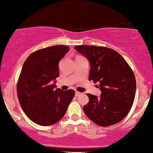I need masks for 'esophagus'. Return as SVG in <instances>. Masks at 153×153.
<instances>
[{
	"instance_id": "esophagus-1",
	"label": "esophagus",
	"mask_w": 153,
	"mask_h": 153,
	"mask_svg": "<svg viewBox=\"0 0 153 153\" xmlns=\"http://www.w3.org/2000/svg\"><path fill=\"white\" fill-rule=\"evenodd\" d=\"M81 94V93L78 92V91H75V96H78Z\"/></svg>"
}]
</instances>
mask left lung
<instances>
[{
  "label": "left lung",
  "mask_w": 153,
  "mask_h": 153,
  "mask_svg": "<svg viewBox=\"0 0 153 153\" xmlns=\"http://www.w3.org/2000/svg\"><path fill=\"white\" fill-rule=\"evenodd\" d=\"M74 48L89 60V80L99 82L101 96L88 94L83 106L95 124L108 127L121 122L130 111L135 97L136 80L132 70L117 51L105 47L77 45Z\"/></svg>",
  "instance_id": "8db88e82"
}]
</instances>
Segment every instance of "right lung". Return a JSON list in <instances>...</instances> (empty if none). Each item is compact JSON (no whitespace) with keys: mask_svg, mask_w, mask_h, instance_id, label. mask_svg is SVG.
Listing matches in <instances>:
<instances>
[{"mask_svg":"<svg viewBox=\"0 0 153 153\" xmlns=\"http://www.w3.org/2000/svg\"><path fill=\"white\" fill-rule=\"evenodd\" d=\"M69 51L66 45H55L32 52L23 65L17 82V95L28 118L41 126H50L65 114L75 91H62L52 84L59 77L58 64Z\"/></svg>","mask_w":153,"mask_h":153,"instance_id":"add662e5","label":"right lung"}]
</instances>
